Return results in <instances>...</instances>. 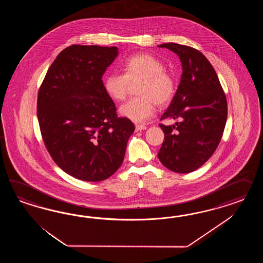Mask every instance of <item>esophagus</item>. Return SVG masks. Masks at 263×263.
<instances>
[{
    "mask_svg": "<svg viewBox=\"0 0 263 263\" xmlns=\"http://www.w3.org/2000/svg\"><path fill=\"white\" fill-rule=\"evenodd\" d=\"M145 129H146L145 125H142V124L136 125V131H141V130H145Z\"/></svg>",
    "mask_w": 263,
    "mask_h": 263,
    "instance_id": "1",
    "label": "esophagus"
}]
</instances>
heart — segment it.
Returning a JSON list of instances; mask_svg holds the SVG:
<instances>
[{"label":"heart","mask_w":263,"mask_h":263,"mask_svg":"<svg viewBox=\"0 0 263 263\" xmlns=\"http://www.w3.org/2000/svg\"><path fill=\"white\" fill-rule=\"evenodd\" d=\"M142 81L139 87L140 97H135L120 106V114L135 123L148 120L155 111V103H170L176 91L174 77L166 72L164 63L151 54L130 57L123 64V74L111 73L104 80L106 93L115 101L127 96L130 82Z\"/></svg>","instance_id":"heart-1"}]
</instances>
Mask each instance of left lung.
Returning <instances> with one entry per match:
<instances>
[{"mask_svg":"<svg viewBox=\"0 0 263 263\" xmlns=\"http://www.w3.org/2000/svg\"><path fill=\"white\" fill-rule=\"evenodd\" d=\"M182 65L175 96L161 120H176L174 125L159 124L165 139L160 162L178 174L201 167L220 143L228 117V104L215 69L199 50L176 43H164Z\"/></svg>","mask_w":263,"mask_h":263,"instance_id":"8db88e82","label":"left lung"}]
</instances>
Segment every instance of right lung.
<instances>
[{"mask_svg": "<svg viewBox=\"0 0 263 263\" xmlns=\"http://www.w3.org/2000/svg\"><path fill=\"white\" fill-rule=\"evenodd\" d=\"M117 47L71 45L49 67L37 96L43 142L64 172L84 181H102L121 166L131 120L117 116L102 76Z\"/></svg>", "mask_w": 263, "mask_h": 263, "instance_id": "add662e5", "label": "right lung"}]
</instances>
